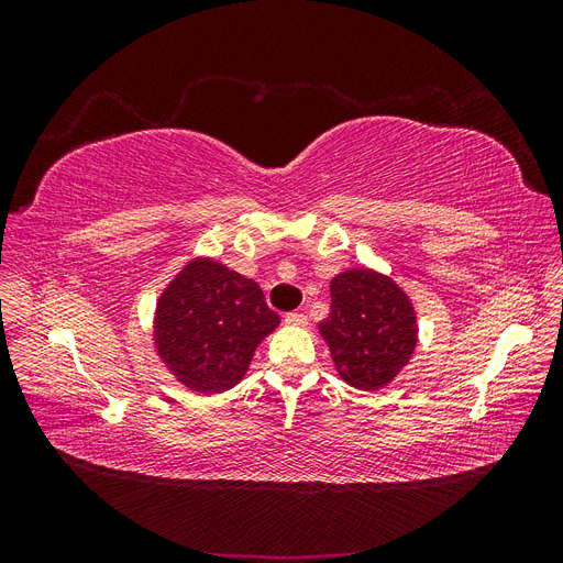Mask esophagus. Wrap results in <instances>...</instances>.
<instances>
[{"label": "esophagus", "instance_id": "obj_1", "mask_svg": "<svg viewBox=\"0 0 563 563\" xmlns=\"http://www.w3.org/2000/svg\"><path fill=\"white\" fill-rule=\"evenodd\" d=\"M284 321L288 323V327H308V317L300 314V312H288L284 317Z\"/></svg>", "mask_w": 563, "mask_h": 563}]
</instances>
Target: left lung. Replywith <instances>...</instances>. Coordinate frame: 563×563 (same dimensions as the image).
<instances>
[{
	"mask_svg": "<svg viewBox=\"0 0 563 563\" xmlns=\"http://www.w3.org/2000/svg\"><path fill=\"white\" fill-rule=\"evenodd\" d=\"M331 312L319 323L335 373L356 389H380L411 362L418 314L404 288L383 272L352 267L329 284Z\"/></svg>",
	"mask_w": 563,
	"mask_h": 563,
	"instance_id": "left-lung-1",
	"label": "left lung"
}]
</instances>
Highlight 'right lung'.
Here are the masks:
<instances>
[{"instance_id": "right-lung-1", "label": "right lung", "mask_w": 563, "mask_h": 563, "mask_svg": "<svg viewBox=\"0 0 563 563\" xmlns=\"http://www.w3.org/2000/svg\"><path fill=\"white\" fill-rule=\"evenodd\" d=\"M279 327L261 286L209 255L185 263L157 298L152 340L159 362L195 395L242 383L263 340Z\"/></svg>"}]
</instances>
